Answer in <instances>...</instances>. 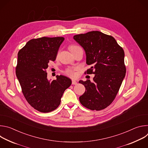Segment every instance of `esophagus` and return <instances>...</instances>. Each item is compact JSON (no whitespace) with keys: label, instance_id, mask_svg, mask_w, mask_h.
Wrapping results in <instances>:
<instances>
[{"label":"esophagus","instance_id":"34e87169","mask_svg":"<svg viewBox=\"0 0 148 148\" xmlns=\"http://www.w3.org/2000/svg\"><path fill=\"white\" fill-rule=\"evenodd\" d=\"M72 84L73 85H76V84H77V82L75 81V80H72Z\"/></svg>","mask_w":148,"mask_h":148}]
</instances>
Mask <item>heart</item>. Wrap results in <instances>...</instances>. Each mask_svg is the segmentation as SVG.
I'll list each match as a JSON object with an SVG mask.
<instances>
[{"instance_id":"obj_1","label":"heart","mask_w":148,"mask_h":148,"mask_svg":"<svg viewBox=\"0 0 148 148\" xmlns=\"http://www.w3.org/2000/svg\"><path fill=\"white\" fill-rule=\"evenodd\" d=\"M80 48L79 47L77 46H75V45H71L69 47V49L70 50V51L72 53L73 51H74L75 50L77 49H79ZM65 73L68 75L69 76H70V77H74L75 76V73L74 71V69H67L66 71H65Z\"/></svg>"}]
</instances>
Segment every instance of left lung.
I'll use <instances>...</instances> for the list:
<instances>
[{"label":"left lung","instance_id":"8db88e82","mask_svg":"<svg viewBox=\"0 0 148 148\" xmlns=\"http://www.w3.org/2000/svg\"><path fill=\"white\" fill-rule=\"evenodd\" d=\"M73 38L85 50L86 63L91 66L87 74H95L92 82L79 81L86 88L79 101L91 110H103L112 102L125 78L124 51L112 36L98 31L75 35Z\"/></svg>","mask_w":148,"mask_h":148}]
</instances>
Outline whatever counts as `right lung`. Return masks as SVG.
Wrapping results in <instances>:
<instances>
[{"label":"right lung","mask_w":148,"mask_h":148,"mask_svg":"<svg viewBox=\"0 0 148 148\" xmlns=\"http://www.w3.org/2000/svg\"><path fill=\"white\" fill-rule=\"evenodd\" d=\"M64 40L62 37L32 39L17 54L16 74L22 92L31 106L41 112L56 110L71 84V79L62 75L49 80L46 73L49 62L55 61Z\"/></svg>","instance_id":"1"}]
</instances>
